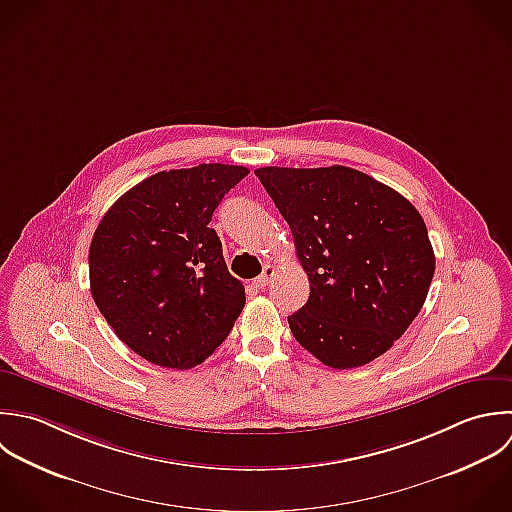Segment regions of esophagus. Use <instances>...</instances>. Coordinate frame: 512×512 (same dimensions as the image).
Instances as JSON below:
<instances>
[{"instance_id":"esophagus-1","label":"esophagus","mask_w":512,"mask_h":512,"mask_svg":"<svg viewBox=\"0 0 512 512\" xmlns=\"http://www.w3.org/2000/svg\"><path fill=\"white\" fill-rule=\"evenodd\" d=\"M273 275H275V267H273V265H265V267H263V273L253 281V285H255L257 289H265V287L269 285V281L273 279Z\"/></svg>"}]
</instances>
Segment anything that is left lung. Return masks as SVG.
Listing matches in <instances>:
<instances>
[{
  "label": "left lung",
  "mask_w": 512,
  "mask_h": 512,
  "mask_svg": "<svg viewBox=\"0 0 512 512\" xmlns=\"http://www.w3.org/2000/svg\"><path fill=\"white\" fill-rule=\"evenodd\" d=\"M255 175L289 223L309 277V299L289 317L297 343L331 369L387 353L419 315L435 275L421 213L343 165L261 167Z\"/></svg>",
  "instance_id": "1"
}]
</instances>
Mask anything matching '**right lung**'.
<instances>
[{"instance_id":"add662e5","label":"right lung","mask_w":512,"mask_h":512,"mask_svg":"<svg viewBox=\"0 0 512 512\" xmlns=\"http://www.w3.org/2000/svg\"><path fill=\"white\" fill-rule=\"evenodd\" d=\"M247 167L159 171L123 193L89 245L91 295L115 335L145 361L191 369L229 335L245 287L209 227Z\"/></svg>"}]
</instances>
